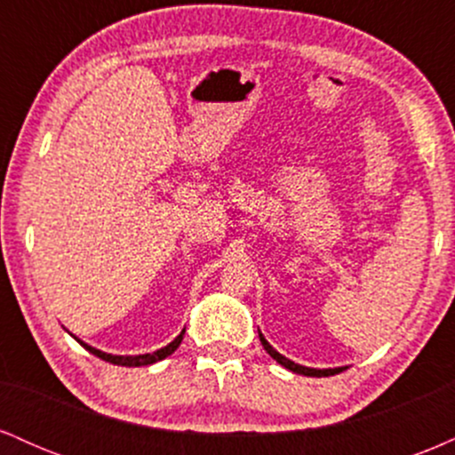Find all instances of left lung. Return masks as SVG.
<instances>
[{"mask_svg": "<svg viewBox=\"0 0 455 455\" xmlns=\"http://www.w3.org/2000/svg\"><path fill=\"white\" fill-rule=\"evenodd\" d=\"M259 338H260V344H263V347H265V351H267L271 357H274L280 365H284V368H289L291 372H295V374H304V377H333V374L342 372V370H344V368H325V370L306 368V365H299V363L291 362V359H286L284 355H280L278 351H275V348L271 347L267 340H265V336L260 331H259Z\"/></svg>", "mask_w": 455, "mask_h": 455, "instance_id": "8db88e82", "label": "left lung"}]
</instances>
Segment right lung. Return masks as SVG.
<instances>
[{"label": "right lung", "instance_id": "add662e5", "mask_svg": "<svg viewBox=\"0 0 455 455\" xmlns=\"http://www.w3.org/2000/svg\"><path fill=\"white\" fill-rule=\"evenodd\" d=\"M184 333H186V329H181V333L175 338L173 342H169V344H166V347L158 348V351L145 353V355H111V353L100 351V348L90 347V344H85L83 340H78L76 336H75V340H76L78 344H81V347H85L87 351H90L92 355H96V357L104 359V362L115 363V365H126V368H139V365H151V363H156V362H162V359L169 357L171 353H175L177 347H180L181 340H184Z\"/></svg>", "mask_w": 455, "mask_h": 455}]
</instances>
